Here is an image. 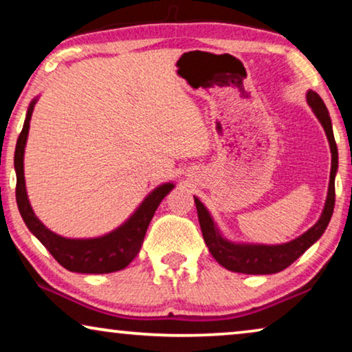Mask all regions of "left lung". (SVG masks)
Listing matches in <instances>:
<instances>
[{
  "instance_id": "1",
  "label": "left lung",
  "mask_w": 352,
  "mask_h": 352,
  "mask_svg": "<svg viewBox=\"0 0 352 352\" xmlns=\"http://www.w3.org/2000/svg\"><path fill=\"white\" fill-rule=\"evenodd\" d=\"M307 104L311 105L312 112L319 118L322 126L325 129L327 139L330 142L331 151V170H330V184L329 194H327V201L322 211L319 221L312 226L309 230L300 237L292 240L288 243L282 245H252V243H234L226 240L219 234L216 228L213 218H211L208 210L205 205L194 197L197 213H199V223L204 240L208 247L210 253L218 261L221 266L232 272L242 274H276L295 263L312 243L322 237L325 232L327 226H329L331 214L335 208V175L338 170V148L333 138V129H331V120L327 110L324 100L314 91H307Z\"/></svg>"
}]
</instances>
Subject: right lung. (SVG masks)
<instances>
[{
	"instance_id": "right-lung-1",
	"label": "right lung",
	"mask_w": 352,
	"mask_h": 352,
	"mask_svg": "<svg viewBox=\"0 0 352 352\" xmlns=\"http://www.w3.org/2000/svg\"><path fill=\"white\" fill-rule=\"evenodd\" d=\"M35 104L36 99H33L27 110L25 122H23V128L19 134L16 153H14V168H16L17 176L16 200L23 223L27 224L30 232L50 250L56 261L60 266H64L67 271L81 274H109L122 271L136 258L142 247L148 224L155 214V210L168 195V192H171L175 184L166 182V184L158 186L155 190H152L144 199L126 223H123L120 228L102 235V237L65 239L62 235L54 234L33 213L25 190V177H23V152H25L28 128H30V118Z\"/></svg>"
}]
</instances>
